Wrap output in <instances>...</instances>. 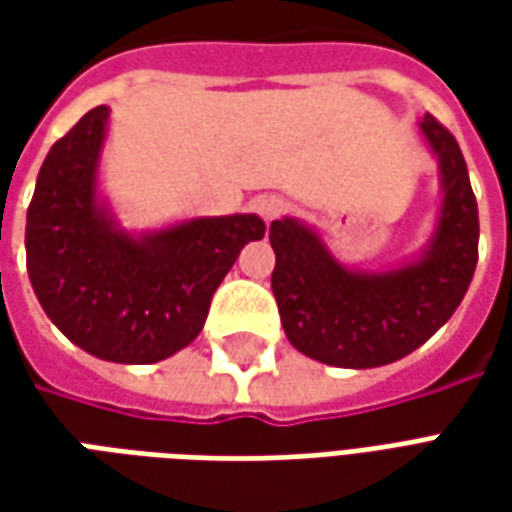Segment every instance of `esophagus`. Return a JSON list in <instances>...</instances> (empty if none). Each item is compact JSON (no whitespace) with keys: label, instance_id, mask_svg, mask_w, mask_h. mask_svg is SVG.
Here are the masks:
<instances>
[{"label":"esophagus","instance_id":"esophagus-1","mask_svg":"<svg viewBox=\"0 0 512 512\" xmlns=\"http://www.w3.org/2000/svg\"><path fill=\"white\" fill-rule=\"evenodd\" d=\"M255 211L266 219V222H274L279 219L282 213L288 211V202L277 197V194H263V197H257L255 200Z\"/></svg>","mask_w":512,"mask_h":512}]
</instances>
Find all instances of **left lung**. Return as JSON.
<instances>
[{
  "label": "left lung",
  "mask_w": 512,
  "mask_h": 512,
  "mask_svg": "<svg viewBox=\"0 0 512 512\" xmlns=\"http://www.w3.org/2000/svg\"><path fill=\"white\" fill-rule=\"evenodd\" d=\"M439 156L444 202L428 255L384 274H356L321 238L293 219L271 222L277 255L271 290L290 345L334 367H381L403 359L439 332L477 266V200L455 136L433 115L422 120Z\"/></svg>",
  "instance_id": "8db88e82"
}]
</instances>
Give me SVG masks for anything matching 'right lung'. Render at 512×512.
I'll list each match as a JSON object with an SVG mask.
<instances>
[{"instance_id":"right-lung-1","label":"right lung","mask_w":512,"mask_h":512,"mask_svg":"<svg viewBox=\"0 0 512 512\" xmlns=\"http://www.w3.org/2000/svg\"><path fill=\"white\" fill-rule=\"evenodd\" d=\"M95 106L51 145L27 211V271L51 323L87 354L153 365L202 332L224 274L266 233L255 213L191 219L131 238L95 200L106 134Z\"/></svg>"}]
</instances>
